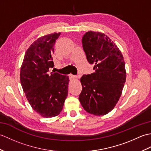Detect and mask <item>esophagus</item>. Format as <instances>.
Instances as JSON below:
<instances>
[{"instance_id": "1", "label": "esophagus", "mask_w": 151, "mask_h": 151, "mask_svg": "<svg viewBox=\"0 0 151 151\" xmlns=\"http://www.w3.org/2000/svg\"><path fill=\"white\" fill-rule=\"evenodd\" d=\"M69 77H70V78H74V79H76V78H80V76H79L73 75H71V74H70V75H69Z\"/></svg>"}]
</instances>
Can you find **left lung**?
<instances>
[{
  "instance_id": "1",
  "label": "left lung",
  "mask_w": 151,
  "mask_h": 151,
  "mask_svg": "<svg viewBox=\"0 0 151 151\" xmlns=\"http://www.w3.org/2000/svg\"><path fill=\"white\" fill-rule=\"evenodd\" d=\"M82 45L95 72L81 78L82 89L79 101L89 114L104 115L115 106L126 81L123 54L110 37L99 32H86Z\"/></svg>"
}]
</instances>
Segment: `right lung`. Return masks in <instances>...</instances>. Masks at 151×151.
<instances>
[{
	"instance_id": "obj_1",
	"label": "right lung",
	"mask_w": 151,
	"mask_h": 151,
	"mask_svg": "<svg viewBox=\"0 0 151 151\" xmlns=\"http://www.w3.org/2000/svg\"><path fill=\"white\" fill-rule=\"evenodd\" d=\"M60 34H47L35 41L21 67V84L27 100L35 111L46 118L60 114L68 95L69 76L48 73L54 66V44Z\"/></svg>"
}]
</instances>
